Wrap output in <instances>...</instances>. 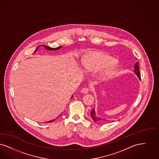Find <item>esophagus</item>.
I'll list each match as a JSON object with an SVG mask.
<instances>
[{
    "mask_svg": "<svg viewBox=\"0 0 159 159\" xmlns=\"http://www.w3.org/2000/svg\"><path fill=\"white\" fill-rule=\"evenodd\" d=\"M89 89L88 88H87V87H84V88H83L81 90V92L82 93H84V94H86V93H89Z\"/></svg>",
    "mask_w": 159,
    "mask_h": 159,
    "instance_id": "esophagus-1",
    "label": "esophagus"
}]
</instances>
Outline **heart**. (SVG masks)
<instances>
[{"label": "heart", "mask_w": 159, "mask_h": 159, "mask_svg": "<svg viewBox=\"0 0 159 159\" xmlns=\"http://www.w3.org/2000/svg\"><path fill=\"white\" fill-rule=\"evenodd\" d=\"M83 68L85 72H91L103 70V76H109L116 70V60L102 52H92L83 59Z\"/></svg>", "instance_id": "1"}]
</instances>
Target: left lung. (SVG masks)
I'll return each instance as SVG.
<instances>
[{
  "instance_id": "left-lung-1",
  "label": "left lung",
  "mask_w": 159,
  "mask_h": 159,
  "mask_svg": "<svg viewBox=\"0 0 159 159\" xmlns=\"http://www.w3.org/2000/svg\"><path fill=\"white\" fill-rule=\"evenodd\" d=\"M134 73L137 75L138 78L141 80V74L139 70V66H138V62H137L136 64L134 66ZM91 117L93 118V119L94 120V122H102L103 120H105V119H103L101 117L97 116L95 112L94 109L93 111H91Z\"/></svg>"
}]
</instances>
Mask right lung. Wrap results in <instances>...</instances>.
Instances as JSON below:
<instances>
[{"label": "right lung", "instance_id": "1", "mask_svg": "<svg viewBox=\"0 0 159 159\" xmlns=\"http://www.w3.org/2000/svg\"><path fill=\"white\" fill-rule=\"evenodd\" d=\"M41 46H44V48H46V49H47V50H59V49H60V48H62V46H59V47H58V48H50V47H48V46H44V45H41ZM40 46H39V47H40ZM39 47L37 48H39ZM37 48L35 49V50L34 52H36V50H37ZM73 97V96H72V97ZM71 97V98H72ZM56 119H57V117L56 118ZM56 119H53V120H50V121H48V122H48V123H50V122H54L55 120Z\"/></svg>", "mask_w": 159, "mask_h": 159}]
</instances>
